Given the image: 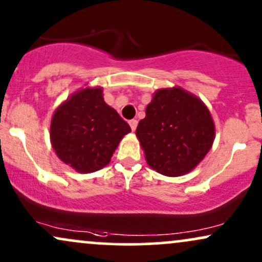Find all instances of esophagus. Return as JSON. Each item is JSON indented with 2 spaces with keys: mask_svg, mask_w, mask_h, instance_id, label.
<instances>
[{
  "mask_svg": "<svg viewBox=\"0 0 262 262\" xmlns=\"http://www.w3.org/2000/svg\"><path fill=\"white\" fill-rule=\"evenodd\" d=\"M128 124H130V127H131L132 131L136 130V127H137V120L132 119V120H130V121H128Z\"/></svg>",
  "mask_w": 262,
  "mask_h": 262,
  "instance_id": "1",
  "label": "esophagus"
}]
</instances>
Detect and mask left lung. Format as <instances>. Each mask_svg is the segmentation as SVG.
I'll return each mask as SVG.
<instances>
[{
	"label": "left lung",
	"mask_w": 262,
	"mask_h": 262,
	"mask_svg": "<svg viewBox=\"0 0 262 262\" xmlns=\"http://www.w3.org/2000/svg\"><path fill=\"white\" fill-rule=\"evenodd\" d=\"M210 110L180 87L162 88L146 107L136 136L147 164L167 177H180L199 164L214 141Z\"/></svg>",
	"instance_id": "8db88e82"
}]
</instances>
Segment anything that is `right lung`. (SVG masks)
Returning a JSON list of instances; mask_svg holds the SVG:
<instances>
[{
    "label": "right lung",
    "mask_w": 262,
    "mask_h": 262,
    "mask_svg": "<svg viewBox=\"0 0 262 262\" xmlns=\"http://www.w3.org/2000/svg\"><path fill=\"white\" fill-rule=\"evenodd\" d=\"M131 131L104 101L103 88H83L55 110L50 125L52 148L78 173H93L109 164L113 153Z\"/></svg>",
    "instance_id": "obj_1"
}]
</instances>
